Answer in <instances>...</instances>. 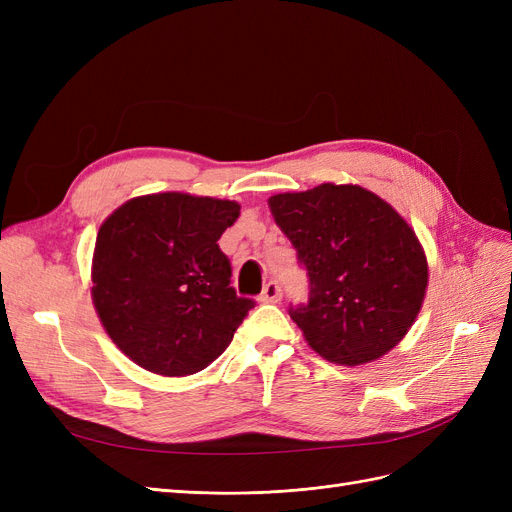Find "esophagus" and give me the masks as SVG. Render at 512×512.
<instances>
[{
  "instance_id": "34e87169",
  "label": "esophagus",
  "mask_w": 512,
  "mask_h": 512,
  "mask_svg": "<svg viewBox=\"0 0 512 512\" xmlns=\"http://www.w3.org/2000/svg\"><path fill=\"white\" fill-rule=\"evenodd\" d=\"M260 301L262 303H280L282 301V286L277 282H269L265 288H262Z\"/></svg>"
}]
</instances>
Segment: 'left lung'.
<instances>
[{
	"label": "left lung",
	"mask_w": 512,
	"mask_h": 512,
	"mask_svg": "<svg viewBox=\"0 0 512 512\" xmlns=\"http://www.w3.org/2000/svg\"><path fill=\"white\" fill-rule=\"evenodd\" d=\"M269 209L309 275L307 305L290 307L307 346L346 367L393 350L421 312L429 282L412 226L352 183L275 194Z\"/></svg>",
	"instance_id": "8db88e82"
}]
</instances>
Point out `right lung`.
Listing matches in <instances>:
<instances>
[{
	"mask_svg": "<svg viewBox=\"0 0 512 512\" xmlns=\"http://www.w3.org/2000/svg\"><path fill=\"white\" fill-rule=\"evenodd\" d=\"M237 200L158 192L130 198L102 222L91 301L113 344L151 374L179 378L228 348L254 301L230 286L218 239Z\"/></svg>",
	"mask_w": 512,
	"mask_h": 512,
	"instance_id": "obj_1",
	"label": "right lung"
}]
</instances>
